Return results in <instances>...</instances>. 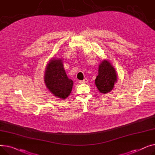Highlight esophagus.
I'll return each mask as SVG.
<instances>
[{
    "label": "esophagus",
    "mask_w": 155,
    "mask_h": 155,
    "mask_svg": "<svg viewBox=\"0 0 155 155\" xmlns=\"http://www.w3.org/2000/svg\"><path fill=\"white\" fill-rule=\"evenodd\" d=\"M87 81H88L87 79L85 78L84 80H83V81H79V83H81V84H83V83H87Z\"/></svg>",
    "instance_id": "1"
}]
</instances>
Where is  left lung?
<instances>
[{
	"mask_svg": "<svg viewBox=\"0 0 155 155\" xmlns=\"http://www.w3.org/2000/svg\"><path fill=\"white\" fill-rule=\"evenodd\" d=\"M117 81V74L114 67L107 60L100 63L98 75L95 79V84L101 93L106 94L111 91Z\"/></svg>",
	"mask_w": 155,
	"mask_h": 155,
	"instance_id": "obj_1",
	"label": "left lung"
}]
</instances>
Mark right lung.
Listing matches in <instances>:
<instances>
[{
    "instance_id": "obj_1",
    "label": "right lung",
    "mask_w": 155,
    "mask_h": 155,
    "mask_svg": "<svg viewBox=\"0 0 155 155\" xmlns=\"http://www.w3.org/2000/svg\"><path fill=\"white\" fill-rule=\"evenodd\" d=\"M44 73L45 84L52 94L62 99L69 96L72 89L73 81L68 78L63 67L62 59H51Z\"/></svg>"
}]
</instances>
